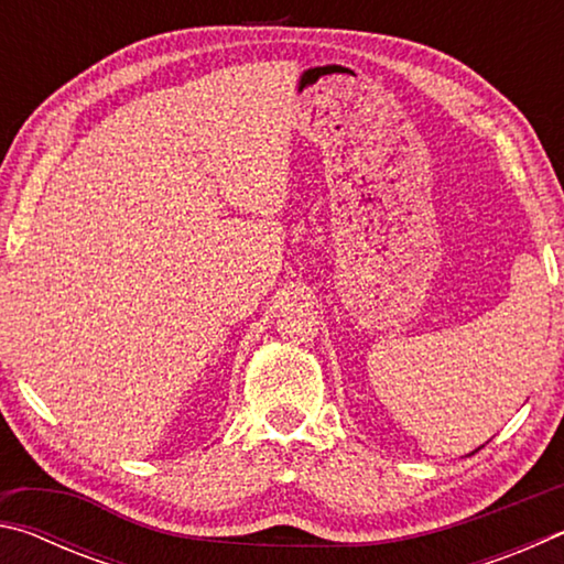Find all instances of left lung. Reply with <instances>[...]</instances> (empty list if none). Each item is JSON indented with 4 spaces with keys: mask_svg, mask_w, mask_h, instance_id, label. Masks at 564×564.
Segmentation results:
<instances>
[{
    "mask_svg": "<svg viewBox=\"0 0 564 564\" xmlns=\"http://www.w3.org/2000/svg\"><path fill=\"white\" fill-rule=\"evenodd\" d=\"M480 447H482V445H480ZM480 447H477V451H480ZM477 451H473V453H477ZM473 453H470V455H473Z\"/></svg>",
    "mask_w": 564,
    "mask_h": 564,
    "instance_id": "obj_1",
    "label": "left lung"
}]
</instances>
